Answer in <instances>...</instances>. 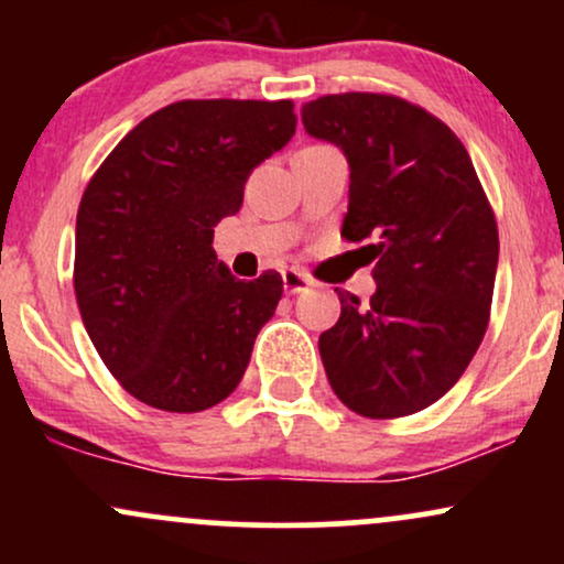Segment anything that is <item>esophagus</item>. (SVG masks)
Listing matches in <instances>:
<instances>
[{"label": "esophagus", "mask_w": 564, "mask_h": 564, "mask_svg": "<svg viewBox=\"0 0 564 564\" xmlns=\"http://www.w3.org/2000/svg\"><path fill=\"white\" fill-rule=\"evenodd\" d=\"M310 286H313V281L300 273V270H283V289H286V294H300V291H307Z\"/></svg>", "instance_id": "obj_1"}]
</instances>
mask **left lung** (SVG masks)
Listing matches in <instances>:
<instances>
[{
	"label": "left lung",
	"instance_id": "8db88e82",
	"mask_svg": "<svg viewBox=\"0 0 564 564\" xmlns=\"http://www.w3.org/2000/svg\"><path fill=\"white\" fill-rule=\"evenodd\" d=\"M310 138L349 164L341 236L368 241L371 302L336 289L341 315L321 334L336 398L368 419L416 413L462 379L488 328L496 217L467 148L443 121L392 95H326L302 106Z\"/></svg>",
	"mask_w": 564,
	"mask_h": 564
}]
</instances>
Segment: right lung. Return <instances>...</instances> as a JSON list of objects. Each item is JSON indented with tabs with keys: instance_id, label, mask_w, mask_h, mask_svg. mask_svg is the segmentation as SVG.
Returning <instances> with one entry per match:
<instances>
[{
	"instance_id": "add662e5",
	"label": "right lung",
	"mask_w": 564,
	"mask_h": 564,
	"mask_svg": "<svg viewBox=\"0 0 564 564\" xmlns=\"http://www.w3.org/2000/svg\"><path fill=\"white\" fill-rule=\"evenodd\" d=\"M294 129L291 100H180L142 119L89 180L76 302L102 364L145 405L206 411L241 381L283 281L275 270L238 281L212 238Z\"/></svg>"
}]
</instances>
